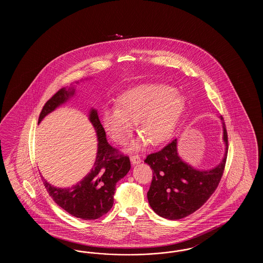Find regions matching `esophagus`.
<instances>
[{
  "label": "esophagus",
  "instance_id": "1",
  "mask_svg": "<svg viewBox=\"0 0 263 263\" xmlns=\"http://www.w3.org/2000/svg\"><path fill=\"white\" fill-rule=\"evenodd\" d=\"M130 161H131L132 164H138V163H140L142 162V161H141V158H140L139 156H137V155L131 156V157H130Z\"/></svg>",
  "mask_w": 263,
  "mask_h": 263
}]
</instances>
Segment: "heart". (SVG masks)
Segmentation results:
<instances>
[{
  "label": "heart",
  "mask_w": 263,
  "mask_h": 263,
  "mask_svg": "<svg viewBox=\"0 0 263 263\" xmlns=\"http://www.w3.org/2000/svg\"><path fill=\"white\" fill-rule=\"evenodd\" d=\"M117 104L118 107L104 109L103 126L116 144L124 145L137 122L141 137L132 143L131 150H138L147 142L160 144L172 135L182 98L172 87L148 86L126 92Z\"/></svg>",
  "instance_id": "obj_1"
}]
</instances>
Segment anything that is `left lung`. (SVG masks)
<instances>
[{
    "label": "left lung",
    "instance_id": "1",
    "mask_svg": "<svg viewBox=\"0 0 263 263\" xmlns=\"http://www.w3.org/2000/svg\"><path fill=\"white\" fill-rule=\"evenodd\" d=\"M223 124L224 158L211 170H197L182 161L174 139L157 153L147 156L145 163L153 170V180L147 193L152 209L159 216L179 220L198 210L210 198L222 178L228 154V134Z\"/></svg>",
    "mask_w": 263,
    "mask_h": 263
}]
</instances>
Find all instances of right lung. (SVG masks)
Listing matches in <instances>:
<instances>
[{"instance_id":"1","label":"right lung","mask_w":263,"mask_h":263,"mask_svg":"<svg viewBox=\"0 0 263 263\" xmlns=\"http://www.w3.org/2000/svg\"><path fill=\"white\" fill-rule=\"evenodd\" d=\"M74 95V87L58 90L44 104L38 123ZM88 119L98 138L97 158L90 172L72 187H55L41 177L52 199L66 212L83 220H96L111 209L115 185L127 175L131 165L127 156L118 154L116 149L108 144L97 109L89 110Z\"/></svg>"}]
</instances>
